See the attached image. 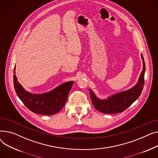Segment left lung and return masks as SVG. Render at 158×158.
<instances>
[{
	"instance_id": "obj_1",
	"label": "left lung",
	"mask_w": 158,
	"mask_h": 158,
	"mask_svg": "<svg viewBox=\"0 0 158 158\" xmlns=\"http://www.w3.org/2000/svg\"><path fill=\"white\" fill-rule=\"evenodd\" d=\"M143 70L140 74L137 84L131 89L118 92L108 97L106 99L98 98L90 89H89L92 103L95 108L103 114H117L122 112L135 102L140 96L144 85V75L145 65L142 54Z\"/></svg>"
}]
</instances>
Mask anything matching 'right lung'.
<instances>
[{
    "label": "right lung",
    "mask_w": 158,
    "mask_h": 158,
    "mask_svg": "<svg viewBox=\"0 0 158 158\" xmlns=\"http://www.w3.org/2000/svg\"><path fill=\"white\" fill-rule=\"evenodd\" d=\"M14 87L18 97L32 112L44 115H52L60 112L67 101L74 81L64 83L53 90L44 94H32L25 90L13 75Z\"/></svg>",
    "instance_id": "add662e5"
}]
</instances>
